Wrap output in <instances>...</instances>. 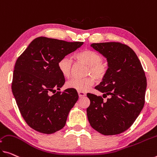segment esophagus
Instances as JSON below:
<instances>
[{"label": "esophagus", "mask_w": 157, "mask_h": 157, "mask_svg": "<svg viewBox=\"0 0 157 157\" xmlns=\"http://www.w3.org/2000/svg\"><path fill=\"white\" fill-rule=\"evenodd\" d=\"M78 96L80 98L84 97V96L86 95V93H84V92H81V91H78Z\"/></svg>", "instance_id": "obj_1"}]
</instances>
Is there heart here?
Here are the masks:
<instances>
[{
    "label": "heart",
    "instance_id": "heart-1",
    "mask_svg": "<svg viewBox=\"0 0 157 157\" xmlns=\"http://www.w3.org/2000/svg\"><path fill=\"white\" fill-rule=\"evenodd\" d=\"M74 57L79 62L88 65L86 74H90L98 80H101L107 72V64L103 61L102 57L98 52L93 50L86 49L77 52ZM73 61L69 57H64L58 62V69L62 75L69 78L71 73ZM94 83L92 76L83 78H72L67 82V87L77 91L84 92L88 90Z\"/></svg>",
    "mask_w": 157,
    "mask_h": 157
}]
</instances>
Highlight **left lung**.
I'll return each instance as SVG.
<instances>
[{
	"instance_id": "1",
	"label": "left lung",
	"mask_w": 157,
	"mask_h": 157,
	"mask_svg": "<svg viewBox=\"0 0 157 157\" xmlns=\"http://www.w3.org/2000/svg\"><path fill=\"white\" fill-rule=\"evenodd\" d=\"M93 49L107 60L108 69L95 89L107 97L88 93V119L95 131L105 136L120 134L132 126L143 109L147 88L145 74L133 50L118 42L93 43Z\"/></svg>"
}]
</instances>
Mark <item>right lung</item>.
Segmentation results:
<instances>
[{
    "mask_svg": "<svg viewBox=\"0 0 157 157\" xmlns=\"http://www.w3.org/2000/svg\"><path fill=\"white\" fill-rule=\"evenodd\" d=\"M83 44L38 37L17 59L12 91L24 119L35 131L51 134L65 126L78 95L71 88L53 93L65 83L58 62ZM51 92L53 95H50Z\"/></svg>",
    "mask_w": 157,
    "mask_h": 157,
    "instance_id": "obj_1",
    "label": "right lung"
}]
</instances>
